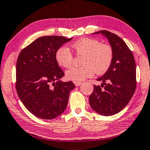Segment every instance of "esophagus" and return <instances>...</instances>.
Wrapping results in <instances>:
<instances>
[{"label": "esophagus", "mask_w": 150, "mask_h": 150, "mask_svg": "<svg viewBox=\"0 0 150 150\" xmlns=\"http://www.w3.org/2000/svg\"><path fill=\"white\" fill-rule=\"evenodd\" d=\"M73 83H74L75 86H77H77H79L81 84V81H73Z\"/></svg>", "instance_id": "esophagus-1"}]
</instances>
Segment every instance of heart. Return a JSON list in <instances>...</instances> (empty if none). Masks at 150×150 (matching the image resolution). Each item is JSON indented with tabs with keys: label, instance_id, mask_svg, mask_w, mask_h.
Segmentation results:
<instances>
[{
	"label": "heart",
	"instance_id": "1",
	"mask_svg": "<svg viewBox=\"0 0 150 150\" xmlns=\"http://www.w3.org/2000/svg\"><path fill=\"white\" fill-rule=\"evenodd\" d=\"M72 48L77 56L81 58V67H71L66 71L68 79L74 81H83L93 76L94 73L103 75L110 68L113 59V50L110 45L101 43L96 39L84 37L72 44ZM57 63L67 68L72 64L73 56L67 47H60L55 55Z\"/></svg>",
	"mask_w": 150,
	"mask_h": 150
}]
</instances>
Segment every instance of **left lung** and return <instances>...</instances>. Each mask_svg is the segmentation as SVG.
Segmentation results:
<instances>
[{
    "label": "left lung",
    "mask_w": 150,
    "mask_h": 150,
    "mask_svg": "<svg viewBox=\"0 0 150 150\" xmlns=\"http://www.w3.org/2000/svg\"><path fill=\"white\" fill-rule=\"evenodd\" d=\"M99 33L108 39L113 50V59L108 71L97 79L103 83L94 86L89 103L96 113L109 116L122 111L133 96L137 86L136 64L131 50L121 38L107 30L94 34Z\"/></svg>",
    "instance_id": "left-lung-1"
}]
</instances>
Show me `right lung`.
Listing matches in <instances>:
<instances>
[{
	"instance_id": "add662e5",
	"label": "right lung",
	"mask_w": 150,
	"mask_h": 150,
	"mask_svg": "<svg viewBox=\"0 0 150 150\" xmlns=\"http://www.w3.org/2000/svg\"><path fill=\"white\" fill-rule=\"evenodd\" d=\"M61 36L38 38L24 48L16 63V90L25 107L36 117L52 120L64 112L72 81H60L64 73L55 55L58 48L70 41Z\"/></svg>"
}]
</instances>
